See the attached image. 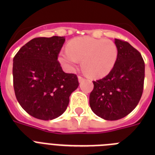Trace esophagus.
Returning a JSON list of instances; mask_svg holds the SVG:
<instances>
[{"instance_id": "1", "label": "esophagus", "mask_w": 155, "mask_h": 155, "mask_svg": "<svg viewBox=\"0 0 155 155\" xmlns=\"http://www.w3.org/2000/svg\"><path fill=\"white\" fill-rule=\"evenodd\" d=\"M84 78H83V77L78 76V81H79V82H81L82 81H84Z\"/></svg>"}]
</instances>
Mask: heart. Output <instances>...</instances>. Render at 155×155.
Wrapping results in <instances>:
<instances>
[{
    "label": "heart",
    "instance_id": "b5f03b06",
    "mask_svg": "<svg viewBox=\"0 0 155 155\" xmlns=\"http://www.w3.org/2000/svg\"><path fill=\"white\" fill-rule=\"evenodd\" d=\"M118 57V49L113 41L90 36L76 37L69 41L67 52L59 55V61L68 71H74L81 60L86 74L93 78L107 75Z\"/></svg>",
    "mask_w": 155,
    "mask_h": 155
}]
</instances>
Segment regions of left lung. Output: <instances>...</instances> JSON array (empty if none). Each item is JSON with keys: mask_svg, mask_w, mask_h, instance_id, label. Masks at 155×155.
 I'll return each instance as SVG.
<instances>
[{"mask_svg": "<svg viewBox=\"0 0 155 155\" xmlns=\"http://www.w3.org/2000/svg\"><path fill=\"white\" fill-rule=\"evenodd\" d=\"M118 57L113 70L105 78L93 81L90 93L91 110L106 120H117L130 113L142 96L144 61L129 42L115 39Z\"/></svg>", "mask_w": 155, "mask_h": 155, "instance_id": "1", "label": "left lung"}]
</instances>
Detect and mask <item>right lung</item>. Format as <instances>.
<instances>
[{"label": "right lung", "mask_w": 155, "mask_h": 155, "mask_svg": "<svg viewBox=\"0 0 155 155\" xmlns=\"http://www.w3.org/2000/svg\"><path fill=\"white\" fill-rule=\"evenodd\" d=\"M64 41V36L35 38L13 59L16 98L26 113L39 120L62 115L71 93L79 85L77 75L64 72L57 60Z\"/></svg>", "instance_id": "obj_1"}]
</instances>
